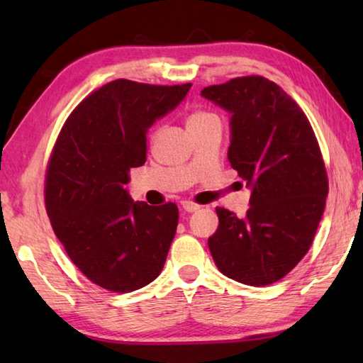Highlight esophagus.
I'll return each instance as SVG.
<instances>
[{"label":"esophagus","instance_id":"obj_1","mask_svg":"<svg viewBox=\"0 0 363 363\" xmlns=\"http://www.w3.org/2000/svg\"><path fill=\"white\" fill-rule=\"evenodd\" d=\"M181 205L184 208V211H187V213H195L196 210H200V205H196V203H194V201H189V200L181 201Z\"/></svg>","mask_w":363,"mask_h":363}]
</instances>
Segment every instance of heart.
Wrapping results in <instances>:
<instances>
[{
	"instance_id": "1",
	"label": "heart",
	"mask_w": 363,
	"mask_h": 363,
	"mask_svg": "<svg viewBox=\"0 0 363 363\" xmlns=\"http://www.w3.org/2000/svg\"><path fill=\"white\" fill-rule=\"evenodd\" d=\"M210 116H213V115H210V113H205V112H195V113H192V115L189 116V120H187V126H192V125H196V123L205 121V120L210 118Z\"/></svg>"
}]
</instances>
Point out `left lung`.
Here are the masks:
<instances>
[{
	"instance_id": "1",
	"label": "left lung",
	"mask_w": 363,
	"mask_h": 363,
	"mask_svg": "<svg viewBox=\"0 0 363 363\" xmlns=\"http://www.w3.org/2000/svg\"><path fill=\"white\" fill-rule=\"evenodd\" d=\"M230 115V167L251 190L245 218L216 208L208 238L225 277L264 286L290 272L311 248L328 195L315 134L303 110L264 77L233 78L201 89Z\"/></svg>"
}]
</instances>
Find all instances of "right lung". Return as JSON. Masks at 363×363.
Listing matches in <instances>:
<instances>
[{
	"label": "right lung",
	"mask_w": 363,
	"mask_h": 363,
	"mask_svg": "<svg viewBox=\"0 0 363 363\" xmlns=\"http://www.w3.org/2000/svg\"><path fill=\"white\" fill-rule=\"evenodd\" d=\"M190 88L115 79L86 97L59 134L46 174L48 216L72 262L106 290H139L167 261L177 206L134 201L125 186L130 169L145 163L153 123Z\"/></svg>",
	"instance_id": "add662e5"
}]
</instances>
